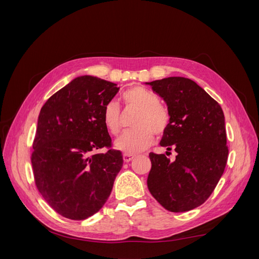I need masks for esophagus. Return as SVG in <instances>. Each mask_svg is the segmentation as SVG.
I'll return each mask as SVG.
<instances>
[{"label":"esophagus","mask_w":259,"mask_h":259,"mask_svg":"<svg viewBox=\"0 0 259 259\" xmlns=\"http://www.w3.org/2000/svg\"><path fill=\"white\" fill-rule=\"evenodd\" d=\"M134 159H135V155H132V154H126V153H125V154L123 155V160H124V162H126V163L131 162L132 160H134Z\"/></svg>","instance_id":"34e87169"}]
</instances>
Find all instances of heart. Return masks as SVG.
Returning a JSON list of instances; mask_svg holds the SVG:
<instances>
[{"label":"heart","instance_id":"b5f03b06","mask_svg":"<svg viewBox=\"0 0 259 259\" xmlns=\"http://www.w3.org/2000/svg\"><path fill=\"white\" fill-rule=\"evenodd\" d=\"M126 106L139 109L134 121L136 128L123 133L116 139L115 147L126 154H136L146 150L153 143V134L161 137L169 126L170 116L165 108L160 105L159 96L142 86H134L123 94ZM105 126L112 135L121 131V111L116 101H109L103 112Z\"/></svg>","mask_w":259,"mask_h":259}]
</instances>
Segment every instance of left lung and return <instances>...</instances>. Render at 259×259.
Returning a JSON list of instances; mask_svg holds the SVG:
<instances>
[{
    "label": "left lung",
    "mask_w": 259,
    "mask_h": 259,
    "mask_svg": "<svg viewBox=\"0 0 259 259\" xmlns=\"http://www.w3.org/2000/svg\"><path fill=\"white\" fill-rule=\"evenodd\" d=\"M165 101L169 126L160 146L166 154L150 152L151 170L147 185L160 204L182 213L203 204L213 193L228 159L222 107L190 79L170 76L148 83ZM174 148L178 155H167Z\"/></svg>",
    "instance_id": "1"
}]
</instances>
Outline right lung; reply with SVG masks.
I'll list each match as a JSON object with an SVG mask.
<instances>
[{
    "label": "right lung",
    "instance_id": "obj_1",
    "mask_svg": "<svg viewBox=\"0 0 259 259\" xmlns=\"http://www.w3.org/2000/svg\"><path fill=\"white\" fill-rule=\"evenodd\" d=\"M120 88L79 76L42 107L31 154L35 186L49 205L72 221L96 214L123 166L103 121L105 106ZM106 147V153L92 154Z\"/></svg>",
    "mask_w": 259,
    "mask_h": 259
}]
</instances>
